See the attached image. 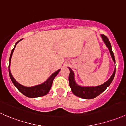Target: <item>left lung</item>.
<instances>
[{
	"label": "left lung",
	"mask_w": 126,
	"mask_h": 126,
	"mask_svg": "<svg viewBox=\"0 0 126 126\" xmlns=\"http://www.w3.org/2000/svg\"><path fill=\"white\" fill-rule=\"evenodd\" d=\"M102 41H104L105 44L106 45V47L108 48L109 50L110 53L111 54V56L112 58L113 61L114 63H115V56H114L113 53L112 49H111V45L110 42H109V39L106 37L105 35L101 34ZM70 70V75L69 77H68V80H69V85L70 86L72 91L75 95L76 96L79 97L83 99H93V98H96L98 96V95L102 93L108 86L110 85L111 82L113 80L114 77L115 75V72H116V68H115L113 73L111 77L109 79L102 85H98V86L95 87H82L78 85L75 82V76H74V72H73L72 70L70 68L68 67Z\"/></svg>",
	"instance_id": "1"
}]
</instances>
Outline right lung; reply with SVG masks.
<instances>
[{
  "label": "right lung",
  "instance_id": "add662e5",
  "mask_svg": "<svg viewBox=\"0 0 126 126\" xmlns=\"http://www.w3.org/2000/svg\"><path fill=\"white\" fill-rule=\"evenodd\" d=\"M22 39L19 40L18 42H17L15 44V47H14L13 49L11 51V54H10V60H9V75H10V79H11V81H12L13 84L15 85V86L18 90H19L23 94H24L25 96H26L28 98H38V97H41L45 95V94H47L50 91V89H51V86H52L53 82V80L54 78L56 76V75H58V73L60 71V69L57 70L56 72H55L50 77L48 78V79L46 81L42 83V84H39V85H35L33 87H25L24 85H22L21 84H20L19 83H18L16 81L15 79L13 77L12 75H11V72H10V63H11V57H12V54L13 53L14 50H15L16 46L17 44L19 42H20Z\"/></svg>",
  "mask_w": 126,
  "mask_h": 126
}]
</instances>
